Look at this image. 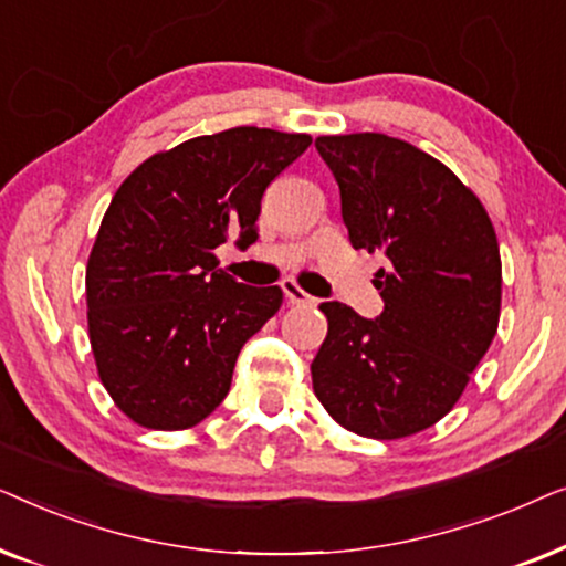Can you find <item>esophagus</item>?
<instances>
[{
	"label": "esophagus",
	"instance_id": "34e87169",
	"mask_svg": "<svg viewBox=\"0 0 566 566\" xmlns=\"http://www.w3.org/2000/svg\"><path fill=\"white\" fill-rule=\"evenodd\" d=\"M281 289H283V296H285V301H289V304H308V306L316 304V298H312L308 293H304V289H301L296 281H283Z\"/></svg>",
	"mask_w": 566,
	"mask_h": 566
}]
</instances>
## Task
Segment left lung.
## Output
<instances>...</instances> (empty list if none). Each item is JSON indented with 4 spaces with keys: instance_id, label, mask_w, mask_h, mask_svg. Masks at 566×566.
Here are the masks:
<instances>
[{
    "instance_id": "obj_1",
    "label": "left lung",
    "mask_w": 566,
    "mask_h": 566,
    "mask_svg": "<svg viewBox=\"0 0 566 566\" xmlns=\"http://www.w3.org/2000/svg\"><path fill=\"white\" fill-rule=\"evenodd\" d=\"M355 250L381 252L384 312L339 301L312 363L314 394L358 436H415L451 412L500 322L502 265L479 198L430 154L386 134L319 136Z\"/></svg>"
}]
</instances>
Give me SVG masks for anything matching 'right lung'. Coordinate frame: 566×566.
I'll use <instances>...</instances> for the list:
<instances>
[{"label": "right lung", "instance_id": "add662e5", "mask_svg": "<svg viewBox=\"0 0 566 566\" xmlns=\"http://www.w3.org/2000/svg\"><path fill=\"white\" fill-rule=\"evenodd\" d=\"M312 136L239 126L154 154L126 177L87 262L90 343L130 420L185 430L229 394L237 355L281 308L219 270L213 250L258 242L265 188Z\"/></svg>", "mask_w": 566, "mask_h": 566}]
</instances>
